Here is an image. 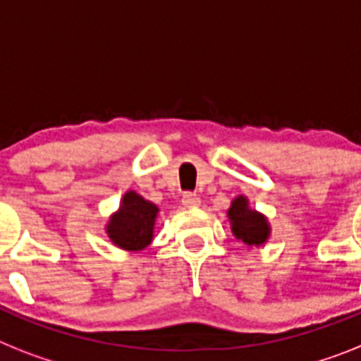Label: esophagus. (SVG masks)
Instances as JSON below:
<instances>
[{"mask_svg": "<svg viewBox=\"0 0 361 361\" xmlns=\"http://www.w3.org/2000/svg\"><path fill=\"white\" fill-rule=\"evenodd\" d=\"M183 204L186 208H197L199 204H201V199H199V195H195V193H184L183 195Z\"/></svg>", "mask_w": 361, "mask_h": 361, "instance_id": "esophagus-1", "label": "esophagus"}]
</instances>
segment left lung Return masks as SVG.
Segmentation results:
<instances>
[{
    "instance_id": "1",
    "label": "left lung",
    "mask_w": 361,
    "mask_h": 361,
    "mask_svg": "<svg viewBox=\"0 0 361 361\" xmlns=\"http://www.w3.org/2000/svg\"><path fill=\"white\" fill-rule=\"evenodd\" d=\"M228 221H231L232 234L249 247H260L267 241L271 234V227L264 214L256 212L249 207V199L245 195H238L231 202L227 210Z\"/></svg>"
}]
</instances>
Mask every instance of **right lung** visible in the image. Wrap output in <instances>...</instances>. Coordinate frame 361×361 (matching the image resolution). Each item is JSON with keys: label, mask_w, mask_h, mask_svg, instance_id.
I'll use <instances>...</instances> for the list:
<instances>
[{"label": "right lung", "mask_w": 361, "mask_h": 361, "mask_svg": "<svg viewBox=\"0 0 361 361\" xmlns=\"http://www.w3.org/2000/svg\"><path fill=\"white\" fill-rule=\"evenodd\" d=\"M159 207L129 190L121 199L118 212L110 216L106 234L110 241L125 251H142L153 241V228Z\"/></svg>", "instance_id": "right-lung-1"}]
</instances>
